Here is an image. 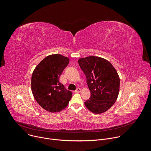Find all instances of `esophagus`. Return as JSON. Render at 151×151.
Listing matches in <instances>:
<instances>
[{
  "label": "esophagus",
  "mask_w": 151,
  "mask_h": 151,
  "mask_svg": "<svg viewBox=\"0 0 151 151\" xmlns=\"http://www.w3.org/2000/svg\"><path fill=\"white\" fill-rule=\"evenodd\" d=\"M81 91V89L80 88H77L76 90L75 91V93H80Z\"/></svg>",
  "instance_id": "1"
}]
</instances>
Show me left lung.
Segmentation results:
<instances>
[{
	"mask_svg": "<svg viewBox=\"0 0 151 151\" xmlns=\"http://www.w3.org/2000/svg\"><path fill=\"white\" fill-rule=\"evenodd\" d=\"M78 63L91 92L90 98L84 103L85 106L96 114L106 112L118 96L120 80L116 70L109 61L99 57L82 58Z\"/></svg>",
	"mask_w": 151,
	"mask_h": 151,
	"instance_id": "obj_1",
	"label": "left lung"
}]
</instances>
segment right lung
Segmentation results:
<instances>
[{
    "label": "right lung",
    "instance_id": "add662e5",
    "mask_svg": "<svg viewBox=\"0 0 151 151\" xmlns=\"http://www.w3.org/2000/svg\"><path fill=\"white\" fill-rule=\"evenodd\" d=\"M69 63L66 57L52 54L42 60L33 70L31 81L33 95L37 103L48 112L62 111L72 98V92L59 81Z\"/></svg>",
    "mask_w": 151,
    "mask_h": 151
}]
</instances>
